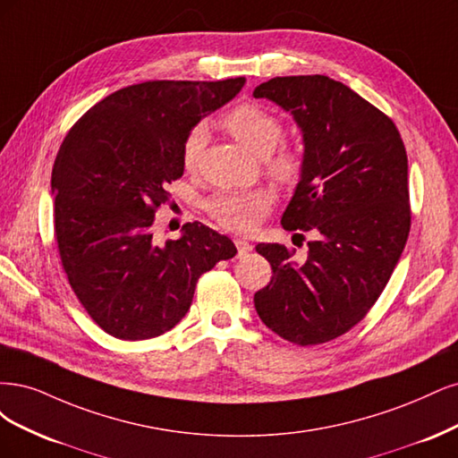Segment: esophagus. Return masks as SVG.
Listing matches in <instances>:
<instances>
[{
  "label": "esophagus",
  "instance_id": "esophagus-1",
  "mask_svg": "<svg viewBox=\"0 0 458 458\" xmlns=\"http://www.w3.org/2000/svg\"><path fill=\"white\" fill-rule=\"evenodd\" d=\"M233 243H235V247H238V257H245L250 249H253V245H250L247 240H243V238H235L233 240Z\"/></svg>",
  "mask_w": 458,
  "mask_h": 458
}]
</instances>
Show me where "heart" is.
<instances>
[{"label":"heart","instance_id":"obj_1","mask_svg":"<svg viewBox=\"0 0 458 458\" xmlns=\"http://www.w3.org/2000/svg\"><path fill=\"white\" fill-rule=\"evenodd\" d=\"M226 129L253 154L267 157L284 139V123L276 114L255 102H242L223 117ZM209 140V129L198 123L188 131L182 142L181 159L184 169H194ZM268 174L279 186H293L301 179L304 164L297 150L282 148L268 157ZM270 208L268 196L259 190L249 191H220L208 201V213L220 226L228 230L247 232L255 228Z\"/></svg>","mask_w":458,"mask_h":458}]
</instances>
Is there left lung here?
Instances as JSON below:
<instances>
[{"label":"left lung","instance_id":"8db88e82","mask_svg":"<svg viewBox=\"0 0 458 458\" xmlns=\"http://www.w3.org/2000/svg\"><path fill=\"white\" fill-rule=\"evenodd\" d=\"M253 97L282 106L302 132L304 169L282 226L314 235L302 264L285 245H257L274 272L255 293L257 314L289 343H327L365 318L403 253L405 146L388 115L327 76L274 78Z\"/></svg>","mask_w":458,"mask_h":458}]
</instances>
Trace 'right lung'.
Instances as JSON below:
<instances>
[{
  "label": "right lung",
  "mask_w": 458,
  "mask_h": 458,
  "mask_svg": "<svg viewBox=\"0 0 458 458\" xmlns=\"http://www.w3.org/2000/svg\"><path fill=\"white\" fill-rule=\"evenodd\" d=\"M243 83L129 85L68 131L51 174L58 255L76 297L108 335L144 341L167 333L186 316L199 276L238 253L201 223L159 245L154 216L184 173L188 131Z\"/></svg>",
  "instance_id": "add662e5"
}]
</instances>
